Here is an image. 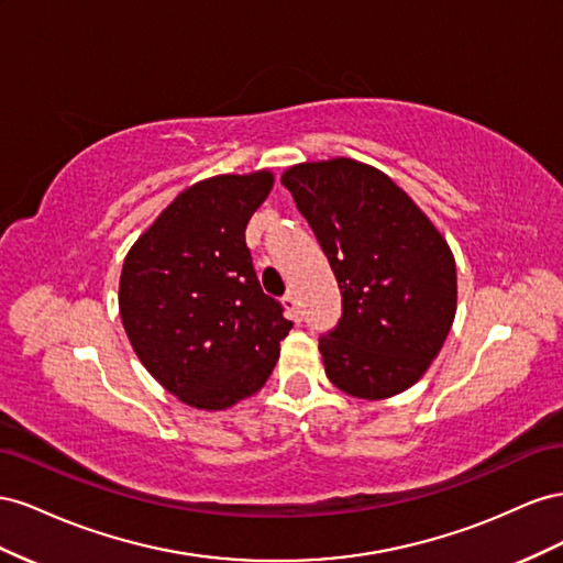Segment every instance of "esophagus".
<instances>
[{
  "label": "esophagus",
  "instance_id": "obj_1",
  "mask_svg": "<svg viewBox=\"0 0 563 563\" xmlns=\"http://www.w3.org/2000/svg\"><path fill=\"white\" fill-rule=\"evenodd\" d=\"M283 307H285L287 316H290V318L295 320V323H299V320H301V311H299V301H297L295 292H287V295L283 297Z\"/></svg>",
  "mask_w": 563,
  "mask_h": 563
}]
</instances>
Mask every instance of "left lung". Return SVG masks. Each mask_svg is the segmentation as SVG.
Wrapping results in <instances>:
<instances>
[{
    "label": "left lung",
    "instance_id": "left-lung-1",
    "mask_svg": "<svg viewBox=\"0 0 563 563\" xmlns=\"http://www.w3.org/2000/svg\"><path fill=\"white\" fill-rule=\"evenodd\" d=\"M307 217L342 292V318L320 336L325 375L365 400L410 389L439 356L457 311L455 256L387 174L351 157L280 176Z\"/></svg>",
    "mask_w": 563,
    "mask_h": 563
}]
</instances>
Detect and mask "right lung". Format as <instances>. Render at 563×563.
<instances>
[{"label":"right lung","instance_id":"obj_1","mask_svg":"<svg viewBox=\"0 0 563 563\" xmlns=\"http://www.w3.org/2000/svg\"><path fill=\"white\" fill-rule=\"evenodd\" d=\"M273 172L181 190L126 252L120 318L146 371L181 404L227 410L260 391L292 328L264 295L245 243Z\"/></svg>","mask_w":563,"mask_h":563}]
</instances>
